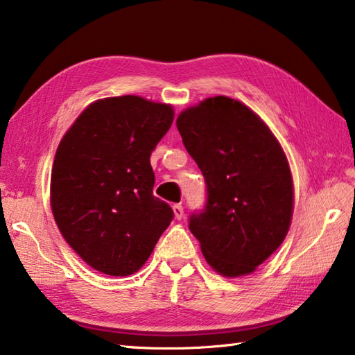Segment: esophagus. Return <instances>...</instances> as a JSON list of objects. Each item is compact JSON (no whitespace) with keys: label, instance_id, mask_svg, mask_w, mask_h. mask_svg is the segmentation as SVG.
Segmentation results:
<instances>
[{"label":"esophagus","instance_id":"obj_1","mask_svg":"<svg viewBox=\"0 0 355 355\" xmlns=\"http://www.w3.org/2000/svg\"><path fill=\"white\" fill-rule=\"evenodd\" d=\"M173 214H175V219H178V220L183 219L184 211H183L182 203H177V205H173Z\"/></svg>","mask_w":355,"mask_h":355}]
</instances>
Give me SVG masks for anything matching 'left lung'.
<instances>
[{
  "mask_svg": "<svg viewBox=\"0 0 355 355\" xmlns=\"http://www.w3.org/2000/svg\"><path fill=\"white\" fill-rule=\"evenodd\" d=\"M207 183V203L189 230L216 272L255 271L284 243L293 216V178L279 141L257 114L228 97L203 100L177 119Z\"/></svg>",
  "mask_w": 355,
  "mask_h": 355,
  "instance_id": "1",
  "label": "left lung"
}]
</instances>
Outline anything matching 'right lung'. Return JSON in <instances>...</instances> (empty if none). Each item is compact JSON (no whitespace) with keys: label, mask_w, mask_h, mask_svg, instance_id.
Here are the masks:
<instances>
[{"label":"right lung","mask_w":355,"mask_h":355,"mask_svg":"<svg viewBox=\"0 0 355 355\" xmlns=\"http://www.w3.org/2000/svg\"><path fill=\"white\" fill-rule=\"evenodd\" d=\"M173 122L171 105L137 95L89 105L64 135L51 169L50 200L69 245L97 271H139L173 219L153 196L150 166Z\"/></svg>","instance_id":"right-lung-1"}]
</instances>
